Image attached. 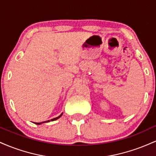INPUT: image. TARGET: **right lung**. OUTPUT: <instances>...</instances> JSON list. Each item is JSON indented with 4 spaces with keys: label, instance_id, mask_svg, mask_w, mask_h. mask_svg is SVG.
<instances>
[{
    "label": "right lung",
    "instance_id": "add662e5",
    "mask_svg": "<svg viewBox=\"0 0 156 156\" xmlns=\"http://www.w3.org/2000/svg\"><path fill=\"white\" fill-rule=\"evenodd\" d=\"M62 114H63V113H62V114H61L59 116H58V117H55V118H53V119H51V121H54V120H56V119H58V118H60L61 117H62ZM50 122V120H48V121H44V122H34L36 125H41V124H42V123H45V122Z\"/></svg>",
    "mask_w": 156,
    "mask_h": 156
}]
</instances>
